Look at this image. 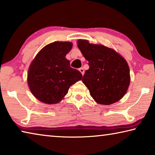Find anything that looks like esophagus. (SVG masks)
I'll return each instance as SVG.
<instances>
[{
	"label": "esophagus",
	"instance_id": "1",
	"mask_svg": "<svg viewBox=\"0 0 155 155\" xmlns=\"http://www.w3.org/2000/svg\"><path fill=\"white\" fill-rule=\"evenodd\" d=\"M79 71H80L81 72V73H82V75H83L84 73V69L83 68H79Z\"/></svg>",
	"mask_w": 155,
	"mask_h": 155
}]
</instances>
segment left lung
Here are the masks:
<instances>
[{
  "label": "left lung",
  "instance_id": "obj_1",
  "mask_svg": "<svg viewBox=\"0 0 155 155\" xmlns=\"http://www.w3.org/2000/svg\"><path fill=\"white\" fill-rule=\"evenodd\" d=\"M78 47L89 68L82 82L90 95L100 104L110 105L124 97L130 82V69L125 59L115 50L101 45L79 40Z\"/></svg>",
  "mask_w": 155,
  "mask_h": 155
}]
</instances>
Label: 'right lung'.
I'll return each mask as SVG.
<instances>
[{"label":"right lung","instance_id":"1","mask_svg":"<svg viewBox=\"0 0 155 155\" xmlns=\"http://www.w3.org/2000/svg\"><path fill=\"white\" fill-rule=\"evenodd\" d=\"M73 47L70 42H54L40 51L29 66L27 82L38 100L57 104L67 94L71 86L82 80L79 71L70 67L65 58Z\"/></svg>","mask_w":155,"mask_h":155}]
</instances>
